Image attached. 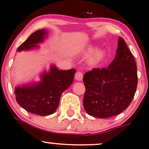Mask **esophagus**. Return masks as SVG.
Segmentation results:
<instances>
[{
	"instance_id": "esophagus-1",
	"label": "esophagus",
	"mask_w": 149,
	"mask_h": 149,
	"mask_svg": "<svg viewBox=\"0 0 149 149\" xmlns=\"http://www.w3.org/2000/svg\"><path fill=\"white\" fill-rule=\"evenodd\" d=\"M82 78H83V74L81 72H77L76 73V75H75V78H76V80L78 81L82 80Z\"/></svg>"
}]
</instances>
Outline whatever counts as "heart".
Instances as JSON below:
<instances>
[{
    "label": "heart",
    "instance_id": "b5f03b06",
    "mask_svg": "<svg viewBox=\"0 0 149 149\" xmlns=\"http://www.w3.org/2000/svg\"><path fill=\"white\" fill-rule=\"evenodd\" d=\"M94 48L92 47H89L86 48L85 50L84 51L83 55L84 56H88L93 51ZM104 51L101 49H98L94 51L93 54L89 56V58H88V63L91 65H95L97 63H98L100 61H101V59L104 57Z\"/></svg>",
    "mask_w": 149,
    "mask_h": 149
}]
</instances>
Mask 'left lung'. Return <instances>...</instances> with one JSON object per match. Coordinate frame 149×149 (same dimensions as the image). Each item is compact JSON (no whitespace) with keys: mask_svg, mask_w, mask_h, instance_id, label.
<instances>
[{"mask_svg":"<svg viewBox=\"0 0 149 149\" xmlns=\"http://www.w3.org/2000/svg\"><path fill=\"white\" fill-rule=\"evenodd\" d=\"M86 91L83 105L95 118H107L125 111L134 97L137 85L135 59L119 37L116 55L108 67L93 69L83 77Z\"/></svg>","mask_w":149,"mask_h":149,"instance_id":"obj_1","label":"left lung"}]
</instances>
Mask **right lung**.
<instances>
[{"label": "right lung", "mask_w": 149, "mask_h": 149, "mask_svg": "<svg viewBox=\"0 0 149 149\" xmlns=\"http://www.w3.org/2000/svg\"><path fill=\"white\" fill-rule=\"evenodd\" d=\"M47 36V31L42 29L33 32L19 46L17 52L29 51L39 48ZM76 70H59L51 65L49 71L41 73L40 81L29 82L15 87L17 102L28 112L41 116L53 114L59 105L60 98L64 91L73 82Z\"/></svg>", "instance_id": "add662e5"}]
</instances>
